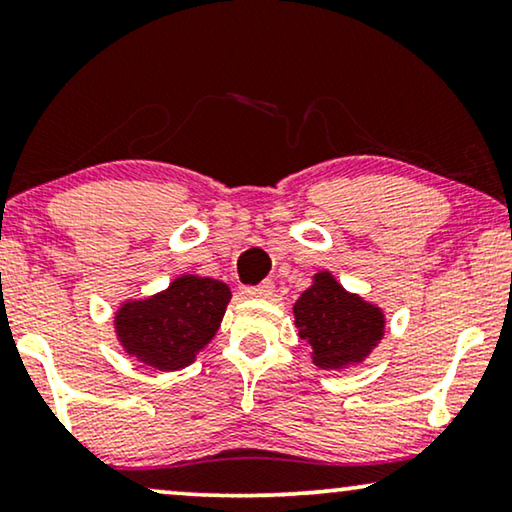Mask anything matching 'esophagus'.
<instances>
[{"mask_svg": "<svg viewBox=\"0 0 512 512\" xmlns=\"http://www.w3.org/2000/svg\"><path fill=\"white\" fill-rule=\"evenodd\" d=\"M272 291H275V284L272 282H261L258 286H244V296L249 298H270Z\"/></svg>", "mask_w": 512, "mask_h": 512, "instance_id": "34e87169", "label": "esophagus"}]
</instances>
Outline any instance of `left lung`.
Returning a JSON list of instances; mask_svg holds the SVG:
<instances>
[{"label":"left lung","instance_id":"8db88e82","mask_svg":"<svg viewBox=\"0 0 512 512\" xmlns=\"http://www.w3.org/2000/svg\"><path fill=\"white\" fill-rule=\"evenodd\" d=\"M298 335L312 347L314 366L338 370L361 363L384 333L380 307L347 293L331 277L319 272L314 284L293 305Z\"/></svg>","mask_w":512,"mask_h":512}]
</instances>
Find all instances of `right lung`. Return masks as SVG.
Segmentation results:
<instances>
[{
  "instance_id": "add662e5",
  "label": "right lung",
  "mask_w": 512,
  "mask_h": 512,
  "mask_svg": "<svg viewBox=\"0 0 512 512\" xmlns=\"http://www.w3.org/2000/svg\"><path fill=\"white\" fill-rule=\"evenodd\" d=\"M228 300L223 282L184 275L163 293L125 303L116 312L118 340L146 366L179 370L219 331Z\"/></svg>"
}]
</instances>
